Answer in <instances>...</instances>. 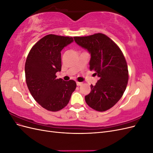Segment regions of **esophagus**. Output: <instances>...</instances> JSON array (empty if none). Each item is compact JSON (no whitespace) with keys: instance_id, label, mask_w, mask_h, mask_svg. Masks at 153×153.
<instances>
[{"instance_id":"esophagus-1","label":"esophagus","mask_w":153,"mask_h":153,"mask_svg":"<svg viewBox=\"0 0 153 153\" xmlns=\"http://www.w3.org/2000/svg\"><path fill=\"white\" fill-rule=\"evenodd\" d=\"M83 83L82 82H76V85L78 86H80L81 85H82Z\"/></svg>"}]
</instances>
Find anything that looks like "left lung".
Segmentation results:
<instances>
[{
  "label": "left lung",
  "mask_w": 153,
  "mask_h": 153,
  "mask_svg": "<svg viewBox=\"0 0 153 153\" xmlns=\"http://www.w3.org/2000/svg\"><path fill=\"white\" fill-rule=\"evenodd\" d=\"M75 42L91 53L89 69L99 80L91 85L85 96L91 108L104 112L121 98L128 82V69L121 49L107 36L97 33L89 36L74 37Z\"/></svg>",
  "instance_id": "8db88e82"
}]
</instances>
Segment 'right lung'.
Returning <instances> with one entry per match:
<instances>
[{"mask_svg": "<svg viewBox=\"0 0 153 153\" xmlns=\"http://www.w3.org/2000/svg\"><path fill=\"white\" fill-rule=\"evenodd\" d=\"M73 41L72 37L48 34L37 42L27 57V85L34 99L43 108L57 112L68 104L76 82L57 78L61 71V50Z\"/></svg>", "mask_w": 153, "mask_h": 153, "instance_id": "right-lung-1", "label": "right lung"}]
</instances>
